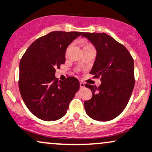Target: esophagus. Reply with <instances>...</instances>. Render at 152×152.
I'll list each match as a JSON object with an SVG mask.
<instances>
[{
  "instance_id": "esophagus-1",
  "label": "esophagus",
  "mask_w": 152,
  "mask_h": 152,
  "mask_svg": "<svg viewBox=\"0 0 152 152\" xmlns=\"http://www.w3.org/2000/svg\"><path fill=\"white\" fill-rule=\"evenodd\" d=\"M84 83L82 81H80V88H84Z\"/></svg>"
}]
</instances>
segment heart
Returning <instances> with one entry per match:
<instances>
[{
	"label": "heart",
	"mask_w": 152,
	"mask_h": 152,
	"mask_svg": "<svg viewBox=\"0 0 152 152\" xmlns=\"http://www.w3.org/2000/svg\"><path fill=\"white\" fill-rule=\"evenodd\" d=\"M90 47H92L91 44H84V49H87V48H90ZM70 48H71V47H68V49H67L66 50V55H68V53L69 52V50H70Z\"/></svg>",
	"instance_id": "1"
}]
</instances>
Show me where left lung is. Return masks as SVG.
<instances>
[{"mask_svg": "<svg viewBox=\"0 0 152 152\" xmlns=\"http://www.w3.org/2000/svg\"><path fill=\"white\" fill-rule=\"evenodd\" d=\"M97 51L90 73L100 78L98 87L86 84L92 92V98L84 102L87 114L100 122L111 120L124 111L134 85V62L126 47L104 33H84Z\"/></svg>", "mask_w": 152, "mask_h": 152, "instance_id": "left-lung-1", "label": "left lung"}]
</instances>
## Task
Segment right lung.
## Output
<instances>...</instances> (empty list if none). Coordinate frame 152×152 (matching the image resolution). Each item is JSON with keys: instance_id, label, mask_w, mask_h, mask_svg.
I'll return each mask as SVG.
<instances>
[{"instance_id": "add662e5", "label": "right lung", "mask_w": 152, "mask_h": 152, "mask_svg": "<svg viewBox=\"0 0 152 152\" xmlns=\"http://www.w3.org/2000/svg\"><path fill=\"white\" fill-rule=\"evenodd\" d=\"M82 32L53 31L38 38L28 47L20 63L19 88L30 112L44 121H55L66 114L70 102L79 89L71 76L55 78V68L65 62V51Z\"/></svg>"}]
</instances>
